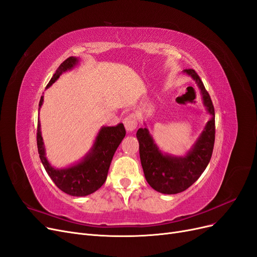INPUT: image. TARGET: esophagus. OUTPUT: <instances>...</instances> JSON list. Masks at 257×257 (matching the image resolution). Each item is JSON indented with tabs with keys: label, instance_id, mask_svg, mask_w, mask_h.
I'll use <instances>...</instances> for the list:
<instances>
[{
	"label": "esophagus",
	"instance_id": "obj_1",
	"mask_svg": "<svg viewBox=\"0 0 257 257\" xmlns=\"http://www.w3.org/2000/svg\"><path fill=\"white\" fill-rule=\"evenodd\" d=\"M123 122H124V126L127 132H133L137 127V119L134 113H131L126 116Z\"/></svg>",
	"mask_w": 257,
	"mask_h": 257
}]
</instances>
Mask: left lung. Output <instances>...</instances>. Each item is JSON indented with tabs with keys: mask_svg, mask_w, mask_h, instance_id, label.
I'll list each match as a JSON object with an SVG mask.
<instances>
[{
	"mask_svg": "<svg viewBox=\"0 0 257 257\" xmlns=\"http://www.w3.org/2000/svg\"><path fill=\"white\" fill-rule=\"evenodd\" d=\"M183 73L196 82L203 105L210 116L196 143L185 155L176 156L163 152L147 126L140 127L136 134L146 180L153 189L165 194H175L190 187L206 169L214 150L215 109L213 102L193 69L183 70Z\"/></svg>",
	"mask_w": 257,
	"mask_h": 257,
	"instance_id": "left-lung-1",
	"label": "left lung"
}]
</instances>
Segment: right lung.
<instances>
[{
	"mask_svg": "<svg viewBox=\"0 0 257 257\" xmlns=\"http://www.w3.org/2000/svg\"><path fill=\"white\" fill-rule=\"evenodd\" d=\"M79 63V58L71 56L61 64L49 82L47 89L54 84L59 76L73 70ZM43 104V95L39 102V110ZM38 110V111H39ZM123 123L114 126H102L91 149L78 162L64 168L52 166L46 156V147L41 135V125L38 120L37 147L40 161L51 180L57 187L73 197H85L98 190L105 183L111 159L123 138L125 137Z\"/></svg>",
	"mask_w": 257,
	"mask_h": 257,
	"instance_id": "right-lung-1",
	"label": "right lung"
}]
</instances>
